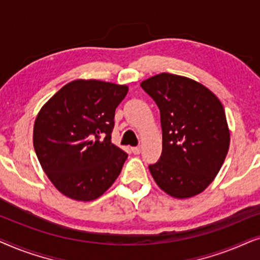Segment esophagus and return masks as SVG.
Returning <instances> with one entry per match:
<instances>
[{"label": "esophagus", "mask_w": 260, "mask_h": 260, "mask_svg": "<svg viewBox=\"0 0 260 260\" xmlns=\"http://www.w3.org/2000/svg\"><path fill=\"white\" fill-rule=\"evenodd\" d=\"M131 151H133L135 155H138L141 152V148L140 147H134V148H131Z\"/></svg>", "instance_id": "esophagus-1"}]
</instances>
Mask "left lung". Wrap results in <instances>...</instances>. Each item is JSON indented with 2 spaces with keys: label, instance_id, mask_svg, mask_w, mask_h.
<instances>
[{
  "label": "left lung",
  "instance_id": "obj_1",
  "mask_svg": "<svg viewBox=\"0 0 260 260\" xmlns=\"http://www.w3.org/2000/svg\"><path fill=\"white\" fill-rule=\"evenodd\" d=\"M141 86L161 115L162 154L149 166L155 182L176 199L200 194L229 152L230 130L221 102L202 84L176 74H157Z\"/></svg>",
  "mask_w": 260,
  "mask_h": 260
}]
</instances>
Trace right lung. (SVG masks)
Wrapping results in <instances>:
<instances>
[{
  "label": "right lung",
  "instance_id": "obj_1",
  "mask_svg": "<svg viewBox=\"0 0 260 260\" xmlns=\"http://www.w3.org/2000/svg\"><path fill=\"white\" fill-rule=\"evenodd\" d=\"M127 90L126 85L95 79L73 80L39 111L35 152L46 175L65 197L95 200L118 177L127 154L111 143V133L116 108Z\"/></svg>",
  "mask_w": 260,
  "mask_h": 260
}]
</instances>
